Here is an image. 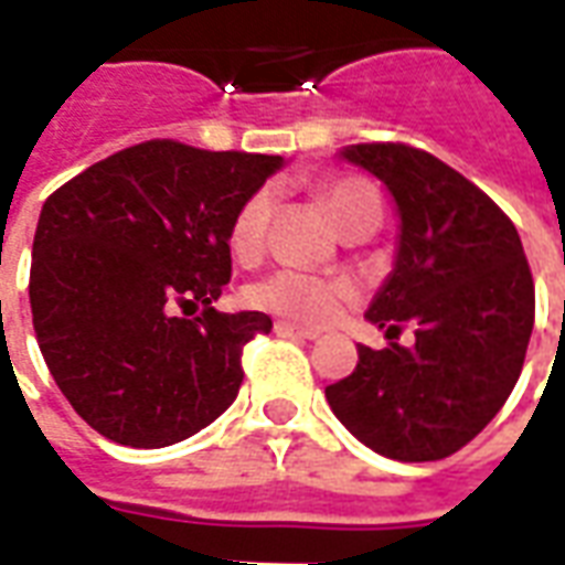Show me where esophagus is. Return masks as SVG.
Instances as JSON below:
<instances>
[{
    "label": "esophagus",
    "mask_w": 565,
    "mask_h": 565,
    "mask_svg": "<svg viewBox=\"0 0 565 565\" xmlns=\"http://www.w3.org/2000/svg\"><path fill=\"white\" fill-rule=\"evenodd\" d=\"M275 332H278V335H287V339H306V342L320 339V332L306 330V327H296V323H287V320H278V323H275Z\"/></svg>",
    "instance_id": "34e87169"
}]
</instances>
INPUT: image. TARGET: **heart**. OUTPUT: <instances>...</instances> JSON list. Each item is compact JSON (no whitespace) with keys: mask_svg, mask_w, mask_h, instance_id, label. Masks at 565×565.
<instances>
[{"mask_svg":"<svg viewBox=\"0 0 565 565\" xmlns=\"http://www.w3.org/2000/svg\"><path fill=\"white\" fill-rule=\"evenodd\" d=\"M320 199L332 214V221L342 230L344 223L354 221L363 211L381 209V199L375 186L363 178H332L320 186ZM271 214V193L257 190L254 196L242 202L235 211L233 226H230V245L238 257H257L259 247L266 242V226ZM354 284L348 278H320V275H306V271H278L259 281L250 290V302L263 311L281 315V318L299 320V323H330L339 308L354 299Z\"/></svg>","mask_w":565,"mask_h":565,"instance_id":"b5f03b06","label":"heart"}]
</instances>
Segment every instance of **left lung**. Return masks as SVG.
<instances>
[{
	"label": "left lung",
	"instance_id": "1",
	"mask_svg": "<svg viewBox=\"0 0 565 565\" xmlns=\"http://www.w3.org/2000/svg\"><path fill=\"white\" fill-rule=\"evenodd\" d=\"M339 157L396 202V259L366 320L387 339L415 323V344H360V363L327 387V403L381 457L441 460L497 417L521 379L535 318L521 235L493 199L426 150L375 141Z\"/></svg>",
	"mask_w": 565,
	"mask_h": 565
}]
</instances>
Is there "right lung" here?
Returning a JSON list of instances; mask_svg holds the SVG:
<instances>
[{"instance_id": "right-lung-1", "label": "right lung", "mask_w": 565, "mask_h": 565, "mask_svg": "<svg viewBox=\"0 0 565 565\" xmlns=\"http://www.w3.org/2000/svg\"><path fill=\"white\" fill-rule=\"evenodd\" d=\"M281 166L153 139L47 196L32 242V327L56 387L96 433L166 448L233 405L242 348L271 320L211 302L233 275L235 211Z\"/></svg>"}]
</instances>
